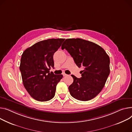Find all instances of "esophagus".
<instances>
[{"instance_id": "esophagus-1", "label": "esophagus", "mask_w": 132, "mask_h": 132, "mask_svg": "<svg viewBox=\"0 0 132 132\" xmlns=\"http://www.w3.org/2000/svg\"><path fill=\"white\" fill-rule=\"evenodd\" d=\"M63 76H65L67 75V74H66L65 73V72H64V73H63Z\"/></svg>"}]
</instances>
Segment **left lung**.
Here are the masks:
<instances>
[{"mask_svg": "<svg viewBox=\"0 0 132 132\" xmlns=\"http://www.w3.org/2000/svg\"><path fill=\"white\" fill-rule=\"evenodd\" d=\"M73 58L76 65L84 68L82 77L73 75V83L68 87L75 99L88 101L103 88L110 74V58L104 50L96 44L80 38L67 39L61 46Z\"/></svg>", "mask_w": 132, "mask_h": 132, "instance_id": "8db88e82", "label": "left lung"}]
</instances>
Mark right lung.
I'll use <instances>...</instances> for the list:
<instances>
[{"mask_svg": "<svg viewBox=\"0 0 132 132\" xmlns=\"http://www.w3.org/2000/svg\"><path fill=\"white\" fill-rule=\"evenodd\" d=\"M65 39H50L39 41L26 49L22 55L20 69L25 89L39 101L53 98L56 86L63 76L50 73L54 68L53 56Z\"/></svg>", "mask_w": 132, "mask_h": 132, "instance_id": "1", "label": "right lung"}]
</instances>
